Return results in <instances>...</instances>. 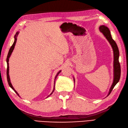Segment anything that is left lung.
Here are the masks:
<instances>
[{"mask_svg": "<svg viewBox=\"0 0 128 128\" xmlns=\"http://www.w3.org/2000/svg\"><path fill=\"white\" fill-rule=\"evenodd\" d=\"M100 32H102L103 35L106 38V39L108 40V41L109 42L110 44H111V46L113 49L114 51V81L112 84L111 86V88L110 89V90L109 92V94L108 96L111 93L112 91V90L113 88H114L115 85L118 82L120 79V64L119 62V56H120V53H119V50L118 47H117V45L116 43L115 42V41L112 38L111 34H110V30L108 27H106L104 25H102L100 27Z\"/></svg>", "mask_w": 128, "mask_h": 128, "instance_id": "8db88e82", "label": "left lung"}]
</instances>
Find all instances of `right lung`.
<instances>
[{
	"instance_id": "add662e5",
	"label": "right lung",
	"mask_w": 128,
	"mask_h": 128,
	"mask_svg": "<svg viewBox=\"0 0 128 128\" xmlns=\"http://www.w3.org/2000/svg\"><path fill=\"white\" fill-rule=\"evenodd\" d=\"M18 34H19V32H16V34L15 36H14V43H13V44H12V46L11 47V48H10V50H9L8 53V56H7L6 61H7V64H8V67H7V78H8V84H9V86H10V87H11V88L16 93V94L19 96V94H18V93L16 92V90L14 89V88L13 87V86H12V84H11V82H10V76H9V74H8V73H9V66H8V64H8L9 58H10V56H11V54H12V52H13V50H14V48L15 44H16V40H17V39H16V36H18ZM60 72H61V70L58 72L57 75H56V78H55L54 84H55V81H56V77L58 76V74H59ZM54 90H53L51 94H50V95H51L52 94V93L53 92H54ZM50 96V95H48V96Z\"/></svg>"
}]
</instances>
